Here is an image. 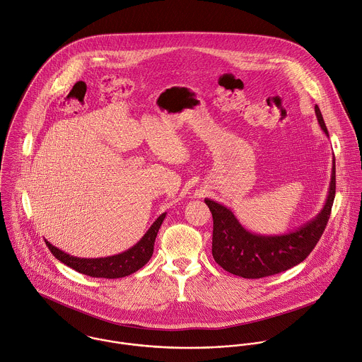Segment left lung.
Here are the masks:
<instances>
[{"label": "left lung", "mask_w": 362, "mask_h": 362, "mask_svg": "<svg viewBox=\"0 0 362 362\" xmlns=\"http://www.w3.org/2000/svg\"><path fill=\"white\" fill-rule=\"evenodd\" d=\"M320 128L329 136L320 108L315 107ZM336 196V159L333 158L329 194L322 211L295 231L279 235H262L248 231L234 213L206 199L213 214V258L227 272L247 279H259L281 274L305 261L319 243L330 218Z\"/></svg>", "instance_id": "8db88e82"}]
</instances>
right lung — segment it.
Masks as SVG:
<instances>
[{
	"instance_id": "1",
	"label": "right lung",
	"mask_w": 362,
	"mask_h": 362,
	"mask_svg": "<svg viewBox=\"0 0 362 362\" xmlns=\"http://www.w3.org/2000/svg\"><path fill=\"white\" fill-rule=\"evenodd\" d=\"M166 217V213L160 214L145 235L129 250L104 258H77L64 251L53 247L49 241L45 240L50 252L64 265L73 268L74 271L91 276V278H105V279H117L128 276L138 269H141L153 254V244L158 235V231Z\"/></svg>"
}]
</instances>
